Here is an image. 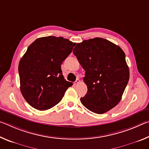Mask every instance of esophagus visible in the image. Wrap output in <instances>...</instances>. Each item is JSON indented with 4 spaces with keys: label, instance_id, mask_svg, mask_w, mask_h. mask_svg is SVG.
Returning a JSON list of instances; mask_svg holds the SVG:
<instances>
[{
    "label": "esophagus",
    "instance_id": "1",
    "mask_svg": "<svg viewBox=\"0 0 149 149\" xmlns=\"http://www.w3.org/2000/svg\"><path fill=\"white\" fill-rule=\"evenodd\" d=\"M80 83V80L79 79H77L76 80H75V81L74 82V84L75 85H77L78 84H79Z\"/></svg>",
    "mask_w": 149,
    "mask_h": 149
}]
</instances>
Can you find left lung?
I'll use <instances>...</instances> for the list:
<instances>
[{
  "mask_svg": "<svg viewBox=\"0 0 149 149\" xmlns=\"http://www.w3.org/2000/svg\"><path fill=\"white\" fill-rule=\"evenodd\" d=\"M85 70L87 92L81 102L91 112L101 114L115 107L130 79L125 54L107 39L96 37L77 43L73 50Z\"/></svg>",
  "mask_w": 149,
  "mask_h": 149,
  "instance_id": "left-lung-1",
  "label": "left lung"
}]
</instances>
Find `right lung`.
<instances>
[{"mask_svg":"<svg viewBox=\"0 0 149 149\" xmlns=\"http://www.w3.org/2000/svg\"><path fill=\"white\" fill-rule=\"evenodd\" d=\"M76 43L54 36L37 39L20 60V91L29 105L39 110L54 107L72 83L62 75L61 64Z\"/></svg>","mask_w":149,"mask_h":149,"instance_id":"1","label":"right lung"}]
</instances>
